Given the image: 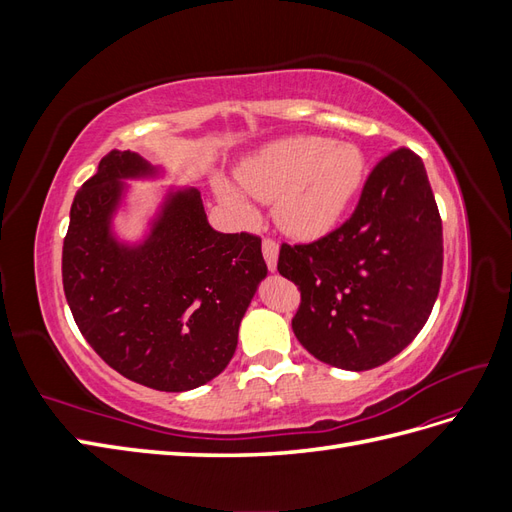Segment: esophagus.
<instances>
[{
	"instance_id": "esophagus-1",
	"label": "esophagus",
	"mask_w": 512,
	"mask_h": 512,
	"mask_svg": "<svg viewBox=\"0 0 512 512\" xmlns=\"http://www.w3.org/2000/svg\"><path fill=\"white\" fill-rule=\"evenodd\" d=\"M277 254H280V245L269 237L262 239V256H265V262L271 271L277 269Z\"/></svg>"
}]
</instances>
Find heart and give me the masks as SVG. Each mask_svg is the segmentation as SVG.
I'll use <instances>...</instances> for the list:
<instances>
[{"mask_svg": "<svg viewBox=\"0 0 512 512\" xmlns=\"http://www.w3.org/2000/svg\"><path fill=\"white\" fill-rule=\"evenodd\" d=\"M365 179L361 149L320 136H290L273 141L247 158L239 170L241 190L260 203L275 200V220L301 239L327 235L342 220ZM218 190L228 205L250 213L232 185Z\"/></svg>", "mask_w": 512, "mask_h": 512, "instance_id": "b5f03b06", "label": "heart"}]
</instances>
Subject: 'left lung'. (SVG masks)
Masks as SVG:
<instances>
[{
	"label": "left lung",
	"mask_w": 512,
	"mask_h": 512,
	"mask_svg": "<svg viewBox=\"0 0 512 512\" xmlns=\"http://www.w3.org/2000/svg\"><path fill=\"white\" fill-rule=\"evenodd\" d=\"M442 260L427 170L399 147L371 170L342 226L312 243H282L277 271L301 290L292 331L309 354L339 369L391 361L425 327Z\"/></svg>",
	"instance_id": "obj_1"
}]
</instances>
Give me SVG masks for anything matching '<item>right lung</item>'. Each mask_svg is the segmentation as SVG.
<instances>
[{"mask_svg":"<svg viewBox=\"0 0 512 512\" xmlns=\"http://www.w3.org/2000/svg\"><path fill=\"white\" fill-rule=\"evenodd\" d=\"M151 175L156 168L132 151L100 160L74 196L61 277L76 327L106 365L149 389L181 393L226 369L267 265L260 237L209 226L198 190L170 192L149 237L119 243L111 218L121 181Z\"/></svg>","mask_w":512,"mask_h":512,"instance_id":"1","label":"right lung"}]
</instances>
